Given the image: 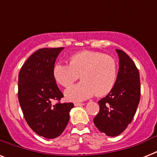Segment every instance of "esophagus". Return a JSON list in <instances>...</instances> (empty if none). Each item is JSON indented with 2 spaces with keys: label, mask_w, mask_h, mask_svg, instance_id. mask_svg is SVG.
<instances>
[{
  "label": "esophagus",
  "mask_w": 157,
  "mask_h": 157,
  "mask_svg": "<svg viewBox=\"0 0 157 157\" xmlns=\"http://www.w3.org/2000/svg\"><path fill=\"white\" fill-rule=\"evenodd\" d=\"M74 105H75L76 107H78V106H83V105H85V103H74Z\"/></svg>",
  "instance_id": "1"
}]
</instances>
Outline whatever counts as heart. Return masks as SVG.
Segmentation results:
<instances>
[{"instance_id": "1", "label": "heart", "mask_w": 157, "mask_h": 157, "mask_svg": "<svg viewBox=\"0 0 157 157\" xmlns=\"http://www.w3.org/2000/svg\"><path fill=\"white\" fill-rule=\"evenodd\" d=\"M68 63H56L53 76L65 88L71 86L81 76L82 81L65 91L67 100L80 102L95 94L102 97L109 94L117 78V63L113 57L101 52L84 50L69 57Z\"/></svg>"}]
</instances>
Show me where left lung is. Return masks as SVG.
<instances>
[{
	"label": "left lung",
	"instance_id": "1",
	"mask_svg": "<svg viewBox=\"0 0 157 157\" xmlns=\"http://www.w3.org/2000/svg\"><path fill=\"white\" fill-rule=\"evenodd\" d=\"M117 50L119 71L112 91L98 101L99 112L94 123L107 136H117L126 129L134 118L141 95L139 70L123 50Z\"/></svg>",
	"mask_w": 157,
	"mask_h": 157
}]
</instances>
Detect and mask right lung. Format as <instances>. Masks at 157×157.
Returning <instances> with one entry per match:
<instances>
[{
    "label": "right lung",
    "mask_w": 157,
    "mask_h": 157,
    "mask_svg": "<svg viewBox=\"0 0 157 157\" xmlns=\"http://www.w3.org/2000/svg\"><path fill=\"white\" fill-rule=\"evenodd\" d=\"M63 47L42 48L23 63L18 74V98L31 129L45 139H54L69 121L72 103H61L63 94L53 76V68ZM58 101L56 104L52 101Z\"/></svg>",
    "instance_id": "right-lung-1"
}]
</instances>
